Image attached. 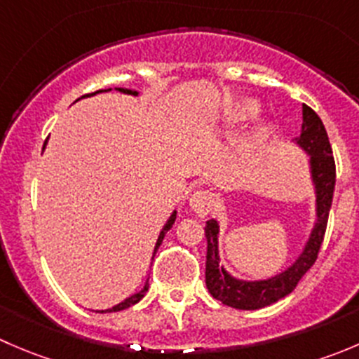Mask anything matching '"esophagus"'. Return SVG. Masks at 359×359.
I'll use <instances>...</instances> for the list:
<instances>
[{
    "label": "esophagus",
    "instance_id": "obj_1",
    "mask_svg": "<svg viewBox=\"0 0 359 359\" xmlns=\"http://www.w3.org/2000/svg\"><path fill=\"white\" fill-rule=\"evenodd\" d=\"M213 205H215V196L210 191H196L189 196V206L194 213L203 217L206 213L212 212Z\"/></svg>",
    "mask_w": 359,
    "mask_h": 359
}]
</instances>
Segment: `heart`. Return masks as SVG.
I'll use <instances>...</instances> for the list:
<instances>
[{
    "instance_id": "b5f03b06",
    "label": "heart",
    "mask_w": 359,
    "mask_h": 359,
    "mask_svg": "<svg viewBox=\"0 0 359 359\" xmlns=\"http://www.w3.org/2000/svg\"><path fill=\"white\" fill-rule=\"evenodd\" d=\"M260 112V102L257 99H245L236 100L229 109L224 114V132L233 133L240 132L250 121L257 118V114ZM276 137V123L274 121H262L255 130L252 132V135L248 137L247 144L243 147V158L250 161V159H255L257 156L264 153V151L269 147V144L273 142V139Z\"/></svg>"
}]
</instances>
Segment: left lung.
Instances as JSON below:
<instances>
[{
    "label": "left lung",
    "instance_id": "8db88e82",
    "mask_svg": "<svg viewBox=\"0 0 359 359\" xmlns=\"http://www.w3.org/2000/svg\"><path fill=\"white\" fill-rule=\"evenodd\" d=\"M292 142L309 158L307 165H309V180L314 193V222L309 238L290 266L262 280H245V278L234 276L224 267V264H220L219 220L212 219L205 226L206 288L213 299L234 309H260L292 293L300 278L316 262L318 252L323 243L335 189V161L332 156L330 140H328L323 121L306 104L302 106L300 135Z\"/></svg>",
    "mask_w": 359,
    "mask_h": 359
}]
</instances>
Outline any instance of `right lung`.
<instances>
[{
    "mask_svg": "<svg viewBox=\"0 0 359 359\" xmlns=\"http://www.w3.org/2000/svg\"><path fill=\"white\" fill-rule=\"evenodd\" d=\"M116 92H121V93H126V95H139V92H137V90H132V88H114ZM102 92H111V88H107V90H97L95 93H88V95H83V97H90V95H97V93H102ZM81 97V99H83ZM79 100V99H78ZM45 147H46V142H45V146H43V151H45ZM175 219H177V210H173L172 212V215L168 217V220H166L165 222V226H163V229L159 231V236H158V240H156V245H154V250H153V257H151V260L154 259V255H156V252H158V248H159V245H161V241H163V238H165V234L168 233L170 229H172V226L173 224H175ZM147 288H149V278H147L146 280V283H144V287L140 288L139 292L137 293H133V295H130V297H126L125 300H121V302L119 304H116V306H112L111 309H100V311H95V313H116V311H123V309H126V307H130V306H133V304H137L139 302L140 299H142L144 295H146V292H147Z\"/></svg>",
    "mask_w": 359,
    "mask_h": 359,
    "instance_id": "add662e5",
    "label": "right lung"
}]
</instances>
